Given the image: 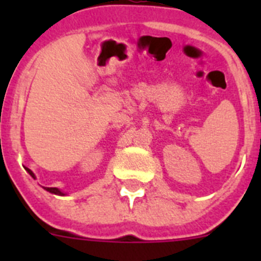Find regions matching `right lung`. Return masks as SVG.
I'll return each instance as SVG.
<instances>
[{
    "mask_svg": "<svg viewBox=\"0 0 261 261\" xmlns=\"http://www.w3.org/2000/svg\"><path fill=\"white\" fill-rule=\"evenodd\" d=\"M26 170L29 171V174L31 175L34 179H35V175H34V172H32L31 170H30V168H27V167H26ZM44 190L48 191V192H50V193H55V195H64V193H62L60 190H57V188H49V187H44Z\"/></svg>",
    "mask_w": 261,
    "mask_h": 261,
    "instance_id": "add662e5",
    "label": "right lung"
}]
</instances>
